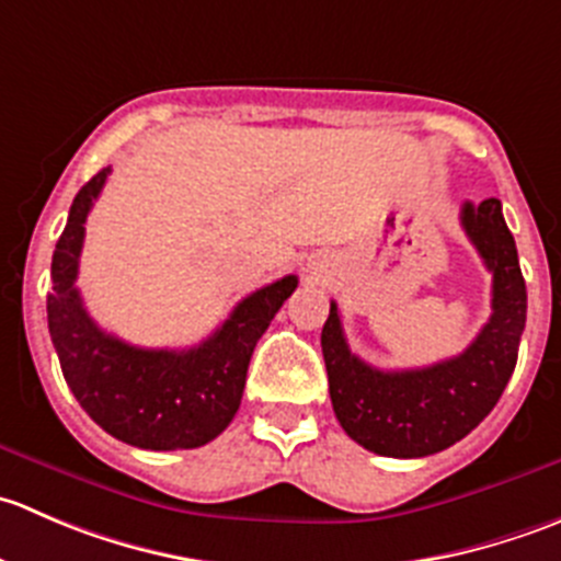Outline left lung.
Here are the masks:
<instances>
[{
  "label": "left lung",
  "mask_w": 561,
  "mask_h": 561,
  "mask_svg": "<svg viewBox=\"0 0 561 561\" xmlns=\"http://www.w3.org/2000/svg\"><path fill=\"white\" fill-rule=\"evenodd\" d=\"M461 228L494 276L489 322L461 355L423 369L382 371L350 350L336 304L322 325L333 412L347 437L371 454L423 458L450 448L494 410L516 369L526 285L502 203H463Z\"/></svg>",
  "instance_id": "1"
}]
</instances>
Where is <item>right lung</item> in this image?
Here are the masks:
<instances>
[{
  "label": "right lung",
  "instance_id": "1",
  "mask_svg": "<svg viewBox=\"0 0 561 561\" xmlns=\"http://www.w3.org/2000/svg\"><path fill=\"white\" fill-rule=\"evenodd\" d=\"M107 173L111 168H103L81 186L50 260L48 331L61 375L78 404L111 437L144 450L201 448L239 412L254 344L293 296L298 276L247 296L197 347L146 350L111 336L89 317L76 287L83 225Z\"/></svg>",
  "mask_w": 561,
  "mask_h": 561
}]
</instances>
